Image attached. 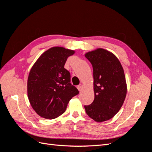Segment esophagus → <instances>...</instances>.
Masks as SVG:
<instances>
[{
  "instance_id": "obj_1",
  "label": "esophagus",
  "mask_w": 152,
  "mask_h": 152,
  "mask_svg": "<svg viewBox=\"0 0 152 152\" xmlns=\"http://www.w3.org/2000/svg\"><path fill=\"white\" fill-rule=\"evenodd\" d=\"M77 89H78V90H79L80 92V91H82V89H83V87H82V85H79V86H77Z\"/></svg>"
}]
</instances>
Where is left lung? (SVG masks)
I'll return each instance as SVG.
<instances>
[{
    "mask_svg": "<svg viewBox=\"0 0 152 152\" xmlns=\"http://www.w3.org/2000/svg\"><path fill=\"white\" fill-rule=\"evenodd\" d=\"M93 68L94 99L84 106L86 113L97 122L110 120L118 113L125 100L127 84L121 62L102 48L87 53Z\"/></svg>",
    "mask_w": 152,
    "mask_h": 152,
    "instance_id": "obj_1",
    "label": "left lung"
}]
</instances>
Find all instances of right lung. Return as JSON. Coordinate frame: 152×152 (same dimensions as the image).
Masks as SVG:
<instances>
[{
    "mask_svg": "<svg viewBox=\"0 0 152 152\" xmlns=\"http://www.w3.org/2000/svg\"><path fill=\"white\" fill-rule=\"evenodd\" d=\"M75 53L63 47L45 51L31 67L27 93L31 107L39 116L54 119L60 116L70 100L79 94L70 83V73L64 68L67 58Z\"/></svg>",
    "mask_w": 152,
    "mask_h": 152,
    "instance_id": "right-lung-1",
    "label": "right lung"
}]
</instances>
